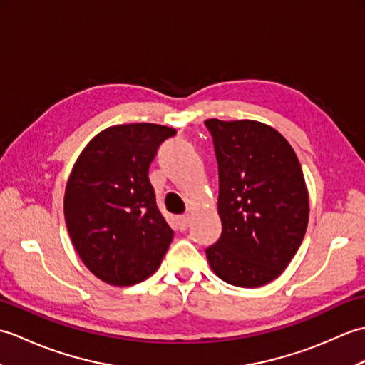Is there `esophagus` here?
<instances>
[{
    "label": "esophagus",
    "mask_w": 365,
    "mask_h": 365,
    "mask_svg": "<svg viewBox=\"0 0 365 365\" xmlns=\"http://www.w3.org/2000/svg\"><path fill=\"white\" fill-rule=\"evenodd\" d=\"M190 221H191L190 215L180 216V218H178V227H180V230H187L190 226Z\"/></svg>",
    "instance_id": "34e87169"
}]
</instances>
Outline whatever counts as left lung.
I'll use <instances>...</instances> for the list:
<instances>
[{"mask_svg": "<svg viewBox=\"0 0 365 365\" xmlns=\"http://www.w3.org/2000/svg\"><path fill=\"white\" fill-rule=\"evenodd\" d=\"M220 174L222 232L207 247L208 265L224 282L245 289L282 274L304 238L309 192L289 141L257 120H205Z\"/></svg>", "mask_w": 365, "mask_h": 365, "instance_id": "8db88e82", "label": "left lung"}]
</instances>
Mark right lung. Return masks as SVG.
Masks as SVG:
<instances>
[{"instance_id":"obj_1","label":"right lung","mask_w":365,"mask_h":365,"mask_svg":"<svg viewBox=\"0 0 365 365\" xmlns=\"http://www.w3.org/2000/svg\"><path fill=\"white\" fill-rule=\"evenodd\" d=\"M175 130L113 125L75 161L64 195L66 226L80 259L100 281L128 287L158 269L174 232L155 200L149 166Z\"/></svg>"}]
</instances>
